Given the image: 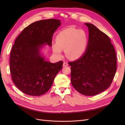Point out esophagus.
<instances>
[{
	"mask_svg": "<svg viewBox=\"0 0 125 125\" xmlns=\"http://www.w3.org/2000/svg\"><path fill=\"white\" fill-rule=\"evenodd\" d=\"M68 65V63L66 62H63V67H66Z\"/></svg>",
	"mask_w": 125,
	"mask_h": 125,
	"instance_id": "1",
	"label": "esophagus"
}]
</instances>
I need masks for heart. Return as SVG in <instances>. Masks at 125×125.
<instances>
[{
  "label": "heart",
  "instance_id": "heart-1",
  "mask_svg": "<svg viewBox=\"0 0 125 125\" xmlns=\"http://www.w3.org/2000/svg\"><path fill=\"white\" fill-rule=\"evenodd\" d=\"M56 44L52 46V51L58 57L62 56V50L71 59H78L83 55L88 42V36L83 30L73 28L62 30L56 36Z\"/></svg>",
  "mask_w": 125,
  "mask_h": 125
}]
</instances>
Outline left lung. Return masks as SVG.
I'll return each instance as SVG.
<instances>
[{
    "label": "left lung",
    "instance_id": "1",
    "mask_svg": "<svg viewBox=\"0 0 125 125\" xmlns=\"http://www.w3.org/2000/svg\"><path fill=\"white\" fill-rule=\"evenodd\" d=\"M85 24L89 32L86 51L80 58L68 63L73 88L83 95L93 96L111 85L116 71L117 58L109 37L93 24Z\"/></svg>",
    "mask_w": 125,
    "mask_h": 125
}]
</instances>
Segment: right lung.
<instances>
[{"label":"right lung","mask_w":125,"mask_h":125,"mask_svg":"<svg viewBox=\"0 0 125 125\" xmlns=\"http://www.w3.org/2000/svg\"><path fill=\"white\" fill-rule=\"evenodd\" d=\"M59 20H42L25 28L14 41L10 56V70L14 84L29 95L40 96L50 89L63 62L45 60L40 50L45 44L52 46Z\"/></svg>","instance_id":"1"}]
</instances>
